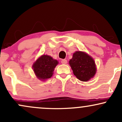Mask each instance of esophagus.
Instances as JSON below:
<instances>
[{"label": "esophagus", "instance_id": "34e87169", "mask_svg": "<svg viewBox=\"0 0 122 122\" xmlns=\"http://www.w3.org/2000/svg\"><path fill=\"white\" fill-rule=\"evenodd\" d=\"M61 63H62V64H66L67 63V61H66V60L63 59V60H61Z\"/></svg>", "mask_w": 122, "mask_h": 122}]
</instances>
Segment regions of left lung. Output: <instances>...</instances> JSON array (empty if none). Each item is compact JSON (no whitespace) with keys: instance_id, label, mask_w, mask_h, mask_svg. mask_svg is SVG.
Masks as SVG:
<instances>
[{"instance_id":"left-lung-1","label":"left lung","mask_w":122,"mask_h":122,"mask_svg":"<svg viewBox=\"0 0 122 122\" xmlns=\"http://www.w3.org/2000/svg\"><path fill=\"white\" fill-rule=\"evenodd\" d=\"M69 63L74 75L82 81H89L96 72L94 60L83 51H77L74 53Z\"/></svg>"}]
</instances>
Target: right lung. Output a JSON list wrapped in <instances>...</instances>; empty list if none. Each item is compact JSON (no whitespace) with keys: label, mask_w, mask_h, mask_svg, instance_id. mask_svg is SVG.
Segmentation results:
<instances>
[{"label":"right lung","mask_w":122,"mask_h":122,"mask_svg":"<svg viewBox=\"0 0 122 122\" xmlns=\"http://www.w3.org/2000/svg\"><path fill=\"white\" fill-rule=\"evenodd\" d=\"M58 64V61L50 56L42 55L36 60L32 68L38 79L43 81L52 76L54 68Z\"/></svg>","instance_id":"obj_1"}]
</instances>
